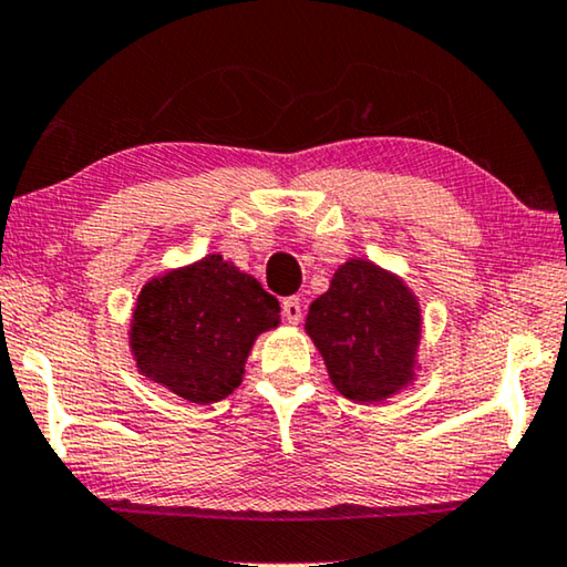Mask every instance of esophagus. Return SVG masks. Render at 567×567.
Wrapping results in <instances>:
<instances>
[{
	"label": "esophagus",
	"mask_w": 567,
	"mask_h": 567,
	"mask_svg": "<svg viewBox=\"0 0 567 567\" xmlns=\"http://www.w3.org/2000/svg\"><path fill=\"white\" fill-rule=\"evenodd\" d=\"M282 316L287 323H300L302 318V302L298 295H292V298H285L282 300Z\"/></svg>",
	"instance_id": "esophagus-1"
}]
</instances>
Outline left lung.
<instances>
[{
    "instance_id": "8db88e82",
    "label": "left lung",
    "mask_w": 567,
    "mask_h": 567,
    "mask_svg": "<svg viewBox=\"0 0 567 567\" xmlns=\"http://www.w3.org/2000/svg\"><path fill=\"white\" fill-rule=\"evenodd\" d=\"M306 328L336 390L353 402H374L412 379L420 310L408 287L364 259L338 269L312 302Z\"/></svg>"
}]
</instances>
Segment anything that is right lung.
<instances>
[{
  "label": "right lung",
  "mask_w": 567,
  "mask_h": 567,
  "mask_svg": "<svg viewBox=\"0 0 567 567\" xmlns=\"http://www.w3.org/2000/svg\"><path fill=\"white\" fill-rule=\"evenodd\" d=\"M280 302L218 255L150 282L132 323L142 374L183 400L210 404L241 384L255 338L277 326Z\"/></svg>",
  "instance_id": "obj_1"
}]
</instances>
